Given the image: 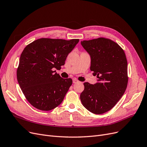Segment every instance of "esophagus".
I'll return each instance as SVG.
<instances>
[{"instance_id":"obj_1","label":"esophagus","mask_w":147,"mask_h":147,"mask_svg":"<svg viewBox=\"0 0 147 147\" xmlns=\"http://www.w3.org/2000/svg\"><path fill=\"white\" fill-rule=\"evenodd\" d=\"M78 80H77V79H75V78L73 79V83H78Z\"/></svg>"}]
</instances>
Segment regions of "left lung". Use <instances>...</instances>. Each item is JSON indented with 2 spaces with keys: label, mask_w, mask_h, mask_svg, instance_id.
I'll use <instances>...</instances> for the list:
<instances>
[{
  "label": "left lung",
  "mask_w": 147,
  "mask_h": 147,
  "mask_svg": "<svg viewBox=\"0 0 147 147\" xmlns=\"http://www.w3.org/2000/svg\"><path fill=\"white\" fill-rule=\"evenodd\" d=\"M91 57L90 70L98 83H84L80 95L83 106L94 114L112 109L124 95L128 84L127 61L121 47L109 38L99 37L81 41Z\"/></svg>",
  "instance_id": "left-lung-1"
}]
</instances>
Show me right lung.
Segmentation results:
<instances>
[{"label": "right lung", "mask_w": 147, "mask_h": 147, "mask_svg": "<svg viewBox=\"0 0 147 147\" xmlns=\"http://www.w3.org/2000/svg\"><path fill=\"white\" fill-rule=\"evenodd\" d=\"M79 39L42 38L28 45L22 52L17 78L28 101L38 110L49 111L63 101L71 78H62L54 69H60Z\"/></svg>", "instance_id": "1"}]
</instances>
